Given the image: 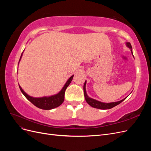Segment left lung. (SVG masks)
I'll return each mask as SVG.
<instances>
[{
	"label": "left lung",
	"mask_w": 151,
	"mask_h": 151,
	"mask_svg": "<svg viewBox=\"0 0 151 151\" xmlns=\"http://www.w3.org/2000/svg\"><path fill=\"white\" fill-rule=\"evenodd\" d=\"M126 45H127V46L130 49L131 52H132V55H133V53H132V46H131V44L129 42H127ZM86 81H85L84 84V88H84V93L85 99H86V102L88 103L90 105V106H91L93 107V108H98V109H111V108H112L113 107H115V106H116V105L119 104L120 103H121L123 101H124V100L126 99V98H125L124 99H123L122 100H121V101H117V102L109 103H102L101 101H97V100L89 98L88 96V94H87L86 91Z\"/></svg>",
	"instance_id": "1"
}]
</instances>
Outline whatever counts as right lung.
Segmentation results:
<instances>
[{
    "mask_svg": "<svg viewBox=\"0 0 151 151\" xmlns=\"http://www.w3.org/2000/svg\"><path fill=\"white\" fill-rule=\"evenodd\" d=\"M22 55V53L21 54V58L19 59V61L21 58V57ZM73 77L74 76H72L69 79H68L67 81V83L64 85V86L63 87V88L62 90L59 92L58 94L55 95H53L51 96H48V97H42V98H33L31 97L28 94H27L24 91L22 90L21 88V87L19 85L20 90L22 92V93L24 94V96L28 99L29 101L33 103L35 106L36 107H38L40 109H47V110H49V109H52L55 108H57L58 106H60V105L62 104V103L64 101V95H65V90L67 89L68 85L70 84L71 83V81L73 79Z\"/></svg>",
    "mask_w": 151,
    "mask_h": 151,
    "instance_id": "obj_1",
    "label": "right lung"
}]
</instances>
